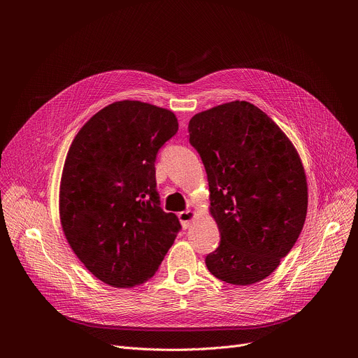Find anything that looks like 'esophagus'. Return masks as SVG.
Here are the masks:
<instances>
[{
    "label": "esophagus",
    "mask_w": 358,
    "mask_h": 358,
    "mask_svg": "<svg viewBox=\"0 0 358 358\" xmlns=\"http://www.w3.org/2000/svg\"><path fill=\"white\" fill-rule=\"evenodd\" d=\"M178 218H180V222H181L182 228L187 229V228L191 227V224L195 218V213L194 211H182V213L178 214Z\"/></svg>",
    "instance_id": "34e87169"
}]
</instances>
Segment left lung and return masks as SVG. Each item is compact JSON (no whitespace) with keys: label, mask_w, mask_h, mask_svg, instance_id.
I'll return each mask as SVG.
<instances>
[{"label":"left lung","mask_w":358,"mask_h":358,"mask_svg":"<svg viewBox=\"0 0 358 358\" xmlns=\"http://www.w3.org/2000/svg\"><path fill=\"white\" fill-rule=\"evenodd\" d=\"M189 143L210 185L221 242L208 271L231 285L268 278L296 243L308 214V181L297 150L259 108L234 100L192 116Z\"/></svg>","instance_id":"obj_1"}]
</instances>
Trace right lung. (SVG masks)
<instances>
[{
    "mask_svg": "<svg viewBox=\"0 0 358 358\" xmlns=\"http://www.w3.org/2000/svg\"><path fill=\"white\" fill-rule=\"evenodd\" d=\"M178 130L171 110L120 100L93 115L64 164L59 217L85 268L113 287L155 276L181 225L159 206L156 156Z\"/></svg>",
    "mask_w": 358,
    "mask_h": 358,
    "instance_id": "obj_1",
    "label": "right lung"
}]
</instances>
